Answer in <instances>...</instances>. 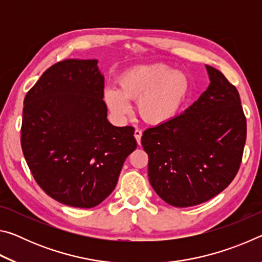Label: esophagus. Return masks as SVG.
Listing matches in <instances>:
<instances>
[{"instance_id": "34e87169", "label": "esophagus", "mask_w": 262, "mask_h": 262, "mask_svg": "<svg viewBox=\"0 0 262 262\" xmlns=\"http://www.w3.org/2000/svg\"><path fill=\"white\" fill-rule=\"evenodd\" d=\"M134 136L137 141V143L141 144V137H142V130L141 129H136L134 133Z\"/></svg>"}]
</instances>
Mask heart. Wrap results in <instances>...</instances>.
Here are the masks:
<instances>
[{
  "label": "heart",
  "instance_id": "obj_1",
  "mask_svg": "<svg viewBox=\"0 0 262 262\" xmlns=\"http://www.w3.org/2000/svg\"><path fill=\"white\" fill-rule=\"evenodd\" d=\"M188 91L183 73L161 64L137 66L119 78V89L108 88L104 98L117 117L130 110L128 100H137V113L150 125H162L174 117Z\"/></svg>",
  "mask_w": 262,
  "mask_h": 262
}]
</instances>
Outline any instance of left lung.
<instances>
[{
	"label": "left lung",
	"mask_w": 262,
	"mask_h": 262,
	"mask_svg": "<svg viewBox=\"0 0 262 262\" xmlns=\"http://www.w3.org/2000/svg\"><path fill=\"white\" fill-rule=\"evenodd\" d=\"M210 84L177 117L143 132L149 181L174 207L210 200L231 184L241 167L246 118L238 90L220 70L206 66Z\"/></svg>",
	"instance_id": "left-lung-1"
}]
</instances>
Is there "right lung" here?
Wrapping results in <instances>:
<instances>
[{
	"label": "right lung",
	"instance_id": "right-lung-1",
	"mask_svg": "<svg viewBox=\"0 0 262 262\" xmlns=\"http://www.w3.org/2000/svg\"><path fill=\"white\" fill-rule=\"evenodd\" d=\"M97 62H57L24 99L20 144L31 173L47 195L76 208L103 202L137 147L134 128L107 120Z\"/></svg>",
	"mask_w": 262,
	"mask_h": 262
}]
</instances>
